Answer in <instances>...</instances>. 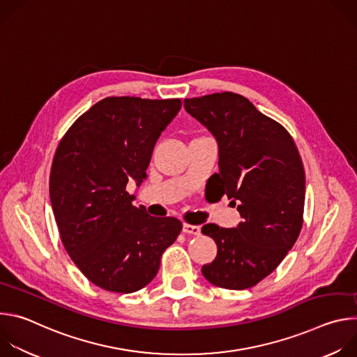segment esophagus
<instances>
[{
    "label": "esophagus",
    "instance_id": "obj_1",
    "mask_svg": "<svg viewBox=\"0 0 357 357\" xmlns=\"http://www.w3.org/2000/svg\"><path fill=\"white\" fill-rule=\"evenodd\" d=\"M183 233H188V234H195V236H199L200 234V226H195V225H188V223H183Z\"/></svg>",
    "mask_w": 357,
    "mask_h": 357
}]
</instances>
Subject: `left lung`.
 <instances>
[{"label": "left lung", "mask_w": 357, "mask_h": 357, "mask_svg": "<svg viewBox=\"0 0 357 357\" xmlns=\"http://www.w3.org/2000/svg\"><path fill=\"white\" fill-rule=\"evenodd\" d=\"M183 106L216 138L222 196L237 203L243 218L233 229L202 227L218 244L202 274L226 289L254 287L280 266L302 229L305 171L298 148L280 123L237 93L185 98Z\"/></svg>", "instance_id": "1"}]
</instances>
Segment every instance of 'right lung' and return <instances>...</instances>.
<instances>
[{"label":"right lung","mask_w":357,"mask_h":357,"mask_svg":"<svg viewBox=\"0 0 357 357\" xmlns=\"http://www.w3.org/2000/svg\"><path fill=\"white\" fill-rule=\"evenodd\" d=\"M179 98L106 97L61 139L49 178L62 243L84 277L112 292L149 284L161 256L179 236L181 220L132 206L126 188L146 176L161 132L181 110Z\"/></svg>","instance_id":"right-lung-1"}]
</instances>
